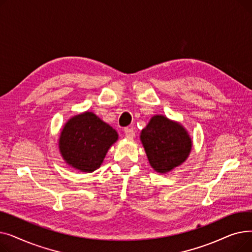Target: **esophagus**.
<instances>
[{"mask_svg": "<svg viewBox=\"0 0 252 252\" xmlns=\"http://www.w3.org/2000/svg\"><path fill=\"white\" fill-rule=\"evenodd\" d=\"M125 135L127 138H134L135 137V130L131 127H126L125 128Z\"/></svg>", "mask_w": 252, "mask_h": 252, "instance_id": "34e87169", "label": "esophagus"}]
</instances>
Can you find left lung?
<instances>
[{
  "instance_id": "1",
  "label": "left lung",
  "mask_w": 252,
  "mask_h": 252,
  "mask_svg": "<svg viewBox=\"0 0 252 252\" xmlns=\"http://www.w3.org/2000/svg\"><path fill=\"white\" fill-rule=\"evenodd\" d=\"M140 138L150 165L159 174L181 165L192 149L188 131L163 115H154L142 129Z\"/></svg>"
}]
</instances>
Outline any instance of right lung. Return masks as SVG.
I'll return each mask as SVG.
<instances>
[{
    "label": "right lung",
    "mask_w": 252,
    "mask_h": 252,
    "mask_svg": "<svg viewBox=\"0 0 252 252\" xmlns=\"http://www.w3.org/2000/svg\"><path fill=\"white\" fill-rule=\"evenodd\" d=\"M118 139L116 130L93 112L71 117L59 138V150L68 165L92 173L102 164L108 149Z\"/></svg>",
    "instance_id": "add662e5"
}]
</instances>
